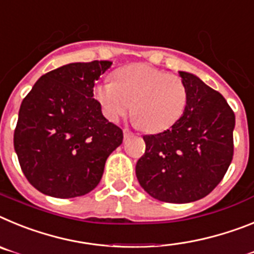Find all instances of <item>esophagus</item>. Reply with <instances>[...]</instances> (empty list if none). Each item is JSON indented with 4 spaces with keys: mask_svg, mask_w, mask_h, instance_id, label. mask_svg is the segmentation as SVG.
Masks as SVG:
<instances>
[{
    "mask_svg": "<svg viewBox=\"0 0 254 254\" xmlns=\"http://www.w3.org/2000/svg\"><path fill=\"white\" fill-rule=\"evenodd\" d=\"M123 133H124V138H129V136L133 135V133H131V130L127 129V127H125V129L123 130Z\"/></svg>",
    "mask_w": 254,
    "mask_h": 254,
    "instance_id": "34e87169",
    "label": "esophagus"
}]
</instances>
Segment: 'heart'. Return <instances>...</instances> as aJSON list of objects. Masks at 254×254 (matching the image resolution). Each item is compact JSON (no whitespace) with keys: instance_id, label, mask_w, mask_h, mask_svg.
<instances>
[{"instance_id":"obj_1","label":"heart","mask_w":254,"mask_h":254,"mask_svg":"<svg viewBox=\"0 0 254 254\" xmlns=\"http://www.w3.org/2000/svg\"><path fill=\"white\" fill-rule=\"evenodd\" d=\"M115 80L94 85L93 93L103 115L118 121L130 110L143 130L160 133L183 116L188 90L178 75L166 74L147 64H133L115 72Z\"/></svg>"}]
</instances>
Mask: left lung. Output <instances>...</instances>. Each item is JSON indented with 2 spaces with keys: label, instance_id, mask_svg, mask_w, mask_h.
Here are the masks:
<instances>
[{
  "label": "left lung",
  "instance_id": "8db88e82",
  "mask_svg": "<svg viewBox=\"0 0 254 254\" xmlns=\"http://www.w3.org/2000/svg\"><path fill=\"white\" fill-rule=\"evenodd\" d=\"M188 90L182 118L162 133L144 135L136 179L151 197L189 203L217 187L233 160L235 115L224 97L190 72L179 71Z\"/></svg>",
  "mask_w": 254,
  "mask_h": 254
}]
</instances>
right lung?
<instances>
[{"label": "right lung", "mask_w": 254, "mask_h": 254, "mask_svg": "<svg viewBox=\"0 0 254 254\" xmlns=\"http://www.w3.org/2000/svg\"><path fill=\"white\" fill-rule=\"evenodd\" d=\"M111 61L72 63L42 75L19 110L14 148L37 190L56 198L89 193L106 160L123 143V130L102 115L94 81Z\"/></svg>", "instance_id": "1"}]
</instances>
